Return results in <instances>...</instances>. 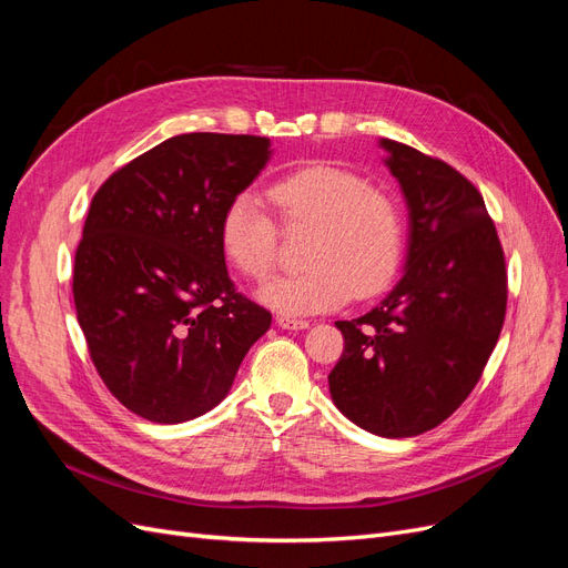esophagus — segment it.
I'll list each match as a JSON object with an SVG mask.
<instances>
[{"label": "esophagus", "instance_id": "1", "mask_svg": "<svg viewBox=\"0 0 568 568\" xmlns=\"http://www.w3.org/2000/svg\"><path fill=\"white\" fill-rule=\"evenodd\" d=\"M277 324L282 326V329H291V332L307 329V326H311V322H307V320H296V317H288V315H280Z\"/></svg>", "mask_w": 568, "mask_h": 568}]
</instances>
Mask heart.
I'll list each match as a JSON object with an SVG mask.
<instances>
[{"mask_svg": "<svg viewBox=\"0 0 568 568\" xmlns=\"http://www.w3.org/2000/svg\"><path fill=\"white\" fill-rule=\"evenodd\" d=\"M286 227H311L303 272L267 282L257 298L282 315H317L346 305L353 294L384 291L405 253L400 203L363 175L336 163H307L270 186ZM217 239L227 263L244 277L267 280L277 261V225L261 199L244 192L222 211Z\"/></svg>", "mask_w": 568, "mask_h": 568, "instance_id": "b5f03b06", "label": "heart"}]
</instances>
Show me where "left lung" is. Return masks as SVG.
Listing matches in <instances>:
<instances>
[{"label": "left lung", "instance_id": "left-lung-1", "mask_svg": "<svg viewBox=\"0 0 568 568\" xmlns=\"http://www.w3.org/2000/svg\"><path fill=\"white\" fill-rule=\"evenodd\" d=\"M409 215L405 274L357 320L336 326L334 405L384 438L419 436L478 384L507 311L505 253L478 189L440 159L382 140Z\"/></svg>", "mask_w": 568, "mask_h": 568}]
</instances>
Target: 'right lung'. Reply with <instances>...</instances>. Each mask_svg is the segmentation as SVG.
Returning <instances> with one entry per match:
<instances>
[{
	"instance_id": "1",
	"label": "right lung",
	"mask_w": 568,
	"mask_h": 568,
	"mask_svg": "<svg viewBox=\"0 0 568 568\" xmlns=\"http://www.w3.org/2000/svg\"><path fill=\"white\" fill-rule=\"evenodd\" d=\"M267 136L189 132L99 186L73 267L90 357L134 415L180 424L230 393L272 315L236 294L220 248L225 205L261 175Z\"/></svg>"
}]
</instances>
